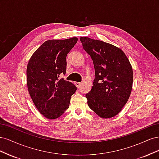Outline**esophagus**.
<instances>
[{
    "instance_id": "34e87169",
    "label": "esophagus",
    "mask_w": 159,
    "mask_h": 159,
    "mask_svg": "<svg viewBox=\"0 0 159 159\" xmlns=\"http://www.w3.org/2000/svg\"><path fill=\"white\" fill-rule=\"evenodd\" d=\"M81 85V82H75V85L77 86L78 88H80V86Z\"/></svg>"
}]
</instances>
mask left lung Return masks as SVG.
Segmentation results:
<instances>
[{
  "instance_id": "1",
  "label": "left lung",
  "mask_w": 159,
  "mask_h": 159,
  "mask_svg": "<svg viewBox=\"0 0 159 159\" xmlns=\"http://www.w3.org/2000/svg\"><path fill=\"white\" fill-rule=\"evenodd\" d=\"M80 41L95 68L93 85L85 95L88 106L100 117H113L121 111L131 94L132 66L116 46L88 37H81Z\"/></svg>"
}]
</instances>
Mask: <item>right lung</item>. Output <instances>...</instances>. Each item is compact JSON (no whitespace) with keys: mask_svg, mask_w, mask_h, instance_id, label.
Here are the masks:
<instances>
[{"mask_svg":"<svg viewBox=\"0 0 159 159\" xmlns=\"http://www.w3.org/2000/svg\"><path fill=\"white\" fill-rule=\"evenodd\" d=\"M78 42L74 37L50 40L38 48L28 61L26 70L28 92L39 112L48 119L60 117L68 109L77 88L64 79L66 56Z\"/></svg>","mask_w":159,"mask_h":159,"instance_id":"add662e5","label":"right lung"}]
</instances>
